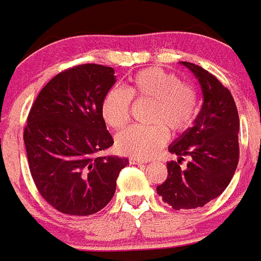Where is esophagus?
Instances as JSON below:
<instances>
[{
	"label": "esophagus",
	"mask_w": 261,
	"mask_h": 261,
	"mask_svg": "<svg viewBox=\"0 0 261 261\" xmlns=\"http://www.w3.org/2000/svg\"><path fill=\"white\" fill-rule=\"evenodd\" d=\"M147 162H148V161L140 160V158H135V157L130 158V164L131 165H144V164H147Z\"/></svg>",
	"instance_id": "34e87169"
}]
</instances>
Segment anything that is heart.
Here are the masks:
<instances>
[{"mask_svg": "<svg viewBox=\"0 0 261 261\" xmlns=\"http://www.w3.org/2000/svg\"><path fill=\"white\" fill-rule=\"evenodd\" d=\"M131 99L150 103L149 123L131 126L117 136L119 152L136 158H149L166 144L169 134H181L193 125L197 117V95L193 87L180 81L176 74L148 68L136 73L128 81L127 90L112 87L101 101V116L112 128L125 127L131 111Z\"/></svg>", "mask_w": 261, "mask_h": 261, "instance_id": "obj_1", "label": "heart"}]
</instances>
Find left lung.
Here are the masks:
<instances>
[{
  "label": "left lung",
  "instance_id": "1",
  "mask_svg": "<svg viewBox=\"0 0 261 261\" xmlns=\"http://www.w3.org/2000/svg\"><path fill=\"white\" fill-rule=\"evenodd\" d=\"M181 64L198 80L203 103L193 126L169 145L177 162H167L169 175L157 193L175 210H189L220 196L232 180L240 160V117L232 94L215 75L193 63ZM186 155L191 161L181 169Z\"/></svg>",
  "mask_w": 261,
  "mask_h": 261
}]
</instances>
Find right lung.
Wrapping results in <instances>:
<instances>
[{
	"label": "right lung",
	"instance_id": "obj_1",
	"mask_svg": "<svg viewBox=\"0 0 261 261\" xmlns=\"http://www.w3.org/2000/svg\"><path fill=\"white\" fill-rule=\"evenodd\" d=\"M116 82L113 68L81 64L46 84L24 128L29 170L41 196L68 215L104 208L127 158L99 157L113 145L101 116L104 95Z\"/></svg>",
	"mask_w": 261,
	"mask_h": 261
}]
</instances>
